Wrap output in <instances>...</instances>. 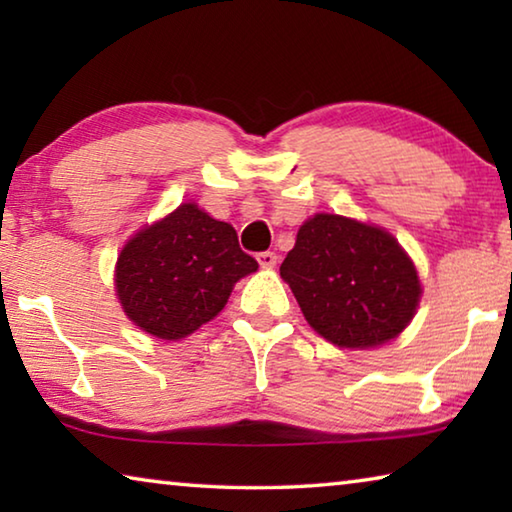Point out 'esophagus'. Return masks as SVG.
<instances>
[{
  "mask_svg": "<svg viewBox=\"0 0 512 512\" xmlns=\"http://www.w3.org/2000/svg\"><path fill=\"white\" fill-rule=\"evenodd\" d=\"M257 262L262 268H273L277 264V255L271 253V250H266V253H259L257 255Z\"/></svg>",
  "mask_w": 512,
  "mask_h": 512,
  "instance_id": "1",
  "label": "esophagus"
}]
</instances>
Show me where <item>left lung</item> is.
Listing matches in <instances>:
<instances>
[{"label": "left lung", "mask_w": 512, "mask_h": 512, "mask_svg": "<svg viewBox=\"0 0 512 512\" xmlns=\"http://www.w3.org/2000/svg\"><path fill=\"white\" fill-rule=\"evenodd\" d=\"M307 323L339 348H377L411 323L422 296L411 257L377 225L316 214L280 266Z\"/></svg>", "instance_id": "8db88e82"}]
</instances>
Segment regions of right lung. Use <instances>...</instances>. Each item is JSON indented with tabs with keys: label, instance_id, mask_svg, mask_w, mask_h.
<instances>
[{
	"label": "right lung",
	"instance_id": "obj_1",
	"mask_svg": "<svg viewBox=\"0 0 512 512\" xmlns=\"http://www.w3.org/2000/svg\"><path fill=\"white\" fill-rule=\"evenodd\" d=\"M257 262L230 223L183 203L121 248L115 289L126 316L162 341L185 339L212 320Z\"/></svg>",
	"mask_w": 512,
	"mask_h": 512
}]
</instances>
